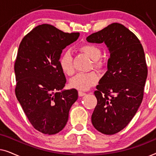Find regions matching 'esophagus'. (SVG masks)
<instances>
[{
  "instance_id": "obj_1",
  "label": "esophagus",
  "mask_w": 156,
  "mask_h": 156,
  "mask_svg": "<svg viewBox=\"0 0 156 156\" xmlns=\"http://www.w3.org/2000/svg\"><path fill=\"white\" fill-rule=\"evenodd\" d=\"M78 94H79V96H80V97H83V96H84L85 94H86V93L84 92V91H79Z\"/></svg>"
}]
</instances>
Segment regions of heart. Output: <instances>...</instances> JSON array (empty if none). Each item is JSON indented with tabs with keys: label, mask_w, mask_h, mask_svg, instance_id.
I'll use <instances>...</instances> for the list:
<instances>
[{
	"label": "heart",
	"mask_w": 156,
	"mask_h": 156,
	"mask_svg": "<svg viewBox=\"0 0 156 156\" xmlns=\"http://www.w3.org/2000/svg\"><path fill=\"white\" fill-rule=\"evenodd\" d=\"M80 50L88 55L94 60V65L96 67H101L103 62L100 59L101 52L99 47L93 44H85L80 47ZM59 65L62 71L67 75H71L74 72L72 55L69 50H65L61 55ZM98 81V75L94 72H80L73 76L69 81V84L72 88L80 90H87L94 85Z\"/></svg>",
	"instance_id": "heart-1"
}]
</instances>
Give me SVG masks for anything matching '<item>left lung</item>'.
<instances>
[{
    "instance_id": "8db88e82",
    "label": "left lung",
    "mask_w": 156,
    "mask_h": 156,
    "mask_svg": "<svg viewBox=\"0 0 156 156\" xmlns=\"http://www.w3.org/2000/svg\"><path fill=\"white\" fill-rule=\"evenodd\" d=\"M91 43L104 42L109 51L107 71L100 79L94 95L97 104L91 123L106 135L129 124L141 104L148 69L142 44L120 23H112L87 37Z\"/></svg>"
}]
</instances>
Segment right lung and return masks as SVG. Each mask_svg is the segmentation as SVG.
<instances>
[{
  "instance_id": "obj_1",
  "label": "right lung",
  "mask_w": 156,
  "mask_h": 156,
  "mask_svg": "<svg viewBox=\"0 0 156 156\" xmlns=\"http://www.w3.org/2000/svg\"><path fill=\"white\" fill-rule=\"evenodd\" d=\"M80 33H66L48 24L35 27L23 37L15 63L17 99L36 130L52 135L67 124L78 99L75 89L63 90L66 78L59 65L62 50Z\"/></svg>"
}]
</instances>
